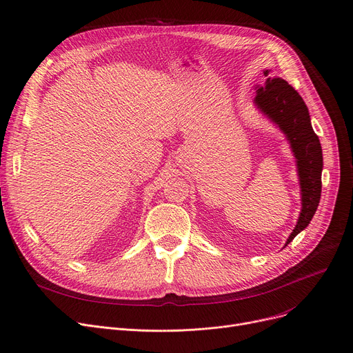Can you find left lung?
Instances as JSON below:
<instances>
[{"mask_svg": "<svg viewBox=\"0 0 353 353\" xmlns=\"http://www.w3.org/2000/svg\"><path fill=\"white\" fill-rule=\"evenodd\" d=\"M266 81L257 88L256 105L286 134L293 154L298 161V173L302 189V212L298 225L290 233L288 246L296 234L307 228L316 212L322 192V147L319 137L313 132L309 110L288 81L274 77L266 70Z\"/></svg>", "mask_w": 353, "mask_h": 353, "instance_id": "obj_1", "label": "left lung"}]
</instances>
